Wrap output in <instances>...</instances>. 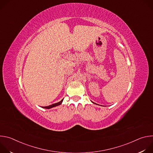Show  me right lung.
<instances>
[{
  "instance_id": "add662e5",
  "label": "right lung",
  "mask_w": 153,
  "mask_h": 153,
  "mask_svg": "<svg viewBox=\"0 0 153 153\" xmlns=\"http://www.w3.org/2000/svg\"><path fill=\"white\" fill-rule=\"evenodd\" d=\"M63 100V99H62L61 101H60V102H57V103H53V104H52V105H49V106H43V108H47V109H50V108H53V107H54V106H58V105H60V104L62 103V102Z\"/></svg>"
}]
</instances>
